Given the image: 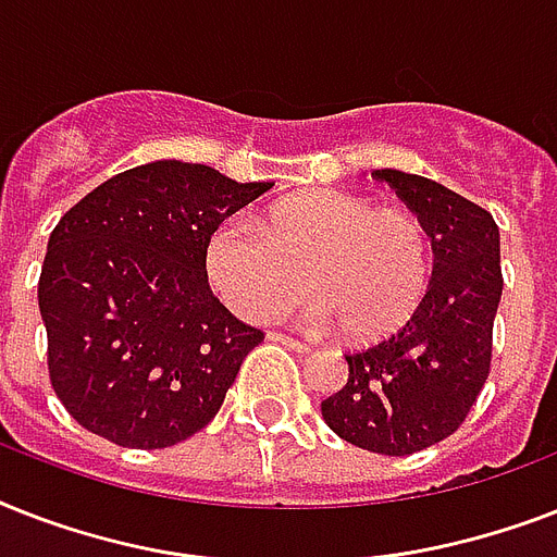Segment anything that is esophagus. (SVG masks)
Instances as JSON below:
<instances>
[{
  "label": "esophagus",
  "instance_id": "34e87169",
  "mask_svg": "<svg viewBox=\"0 0 557 557\" xmlns=\"http://www.w3.org/2000/svg\"><path fill=\"white\" fill-rule=\"evenodd\" d=\"M271 341H277V344H286L288 349H295V352H309V344H304V341H295V338H288V335H277V332H274V335H269Z\"/></svg>",
  "mask_w": 557,
  "mask_h": 557
}]
</instances>
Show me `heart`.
<instances>
[{"instance_id":"heart-1","label":"heart","mask_w":557,"mask_h":557,"mask_svg":"<svg viewBox=\"0 0 557 557\" xmlns=\"http://www.w3.org/2000/svg\"><path fill=\"white\" fill-rule=\"evenodd\" d=\"M205 277L245 321H274L312 288L306 321L375 341L413 314L431 277V236L413 213L335 187L271 201L251 222L219 219L201 248ZM305 277H299V271Z\"/></svg>"}]
</instances>
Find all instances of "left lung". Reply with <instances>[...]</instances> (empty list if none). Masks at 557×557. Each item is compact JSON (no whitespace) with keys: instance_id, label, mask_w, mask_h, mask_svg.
I'll return each mask as SVG.
<instances>
[{"instance_id":"1","label":"left lung","mask_w":557,"mask_h":557,"mask_svg":"<svg viewBox=\"0 0 557 557\" xmlns=\"http://www.w3.org/2000/svg\"><path fill=\"white\" fill-rule=\"evenodd\" d=\"M431 236L433 277L401 330L347 352L349 379L321 401L341 440L387 457L442 442L471 413L492 367L500 306V227L440 182L375 170Z\"/></svg>"}]
</instances>
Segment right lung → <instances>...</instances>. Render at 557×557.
Masks as SVG:
<instances>
[{"mask_svg": "<svg viewBox=\"0 0 557 557\" xmlns=\"http://www.w3.org/2000/svg\"><path fill=\"white\" fill-rule=\"evenodd\" d=\"M269 187L150 161L57 222L37 297L51 387L74 422L121 448L156 450L219 413L262 332L213 297L201 248L219 219Z\"/></svg>", "mask_w": 557, "mask_h": 557, "instance_id": "right-lung-1", "label": "right lung"}]
</instances>
